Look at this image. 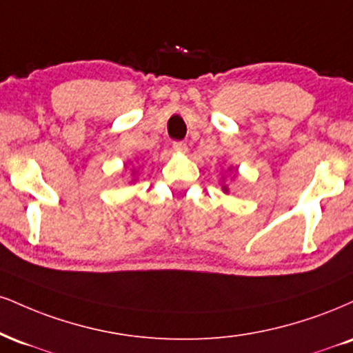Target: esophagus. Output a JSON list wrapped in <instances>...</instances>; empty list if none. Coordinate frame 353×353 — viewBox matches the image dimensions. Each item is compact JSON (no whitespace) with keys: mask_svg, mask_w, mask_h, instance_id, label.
I'll return each instance as SVG.
<instances>
[{"mask_svg":"<svg viewBox=\"0 0 353 353\" xmlns=\"http://www.w3.org/2000/svg\"><path fill=\"white\" fill-rule=\"evenodd\" d=\"M172 150L176 152H185L188 151V144H185L184 141H176L172 144Z\"/></svg>","mask_w":353,"mask_h":353,"instance_id":"obj_1","label":"esophagus"}]
</instances>
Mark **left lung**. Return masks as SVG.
<instances>
[{
    "mask_svg": "<svg viewBox=\"0 0 353 353\" xmlns=\"http://www.w3.org/2000/svg\"><path fill=\"white\" fill-rule=\"evenodd\" d=\"M222 189H223V192H228V188H227V185H223Z\"/></svg>",
    "mask_w": 353,
    "mask_h": 353,
    "instance_id": "left-lung-1",
    "label": "left lung"
}]
</instances>
